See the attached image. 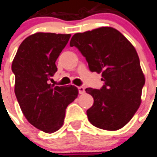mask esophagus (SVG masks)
<instances>
[{
	"instance_id": "34e87169",
	"label": "esophagus",
	"mask_w": 157,
	"mask_h": 157,
	"mask_svg": "<svg viewBox=\"0 0 157 157\" xmlns=\"http://www.w3.org/2000/svg\"><path fill=\"white\" fill-rule=\"evenodd\" d=\"M78 93H79V94H84V92H85V89H84L83 86L78 87Z\"/></svg>"
}]
</instances>
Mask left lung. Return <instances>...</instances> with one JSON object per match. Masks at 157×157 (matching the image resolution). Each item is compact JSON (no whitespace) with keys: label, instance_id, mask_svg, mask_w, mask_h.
Here are the masks:
<instances>
[{"label":"left lung","instance_id":"8db88e82","mask_svg":"<svg viewBox=\"0 0 157 157\" xmlns=\"http://www.w3.org/2000/svg\"><path fill=\"white\" fill-rule=\"evenodd\" d=\"M70 46L78 49L90 70L101 73L104 81L100 90H85L94 98V104L87 110L89 121L101 129L122 128L140 107L145 83L136 50L119 31L111 27L77 33Z\"/></svg>","mask_w":157,"mask_h":157}]
</instances>
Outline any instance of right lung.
<instances>
[{
  "instance_id": "right-lung-1",
  "label": "right lung",
  "mask_w": 157,
  "mask_h": 157,
  "mask_svg": "<svg viewBox=\"0 0 157 157\" xmlns=\"http://www.w3.org/2000/svg\"><path fill=\"white\" fill-rule=\"evenodd\" d=\"M71 34L36 33L21 43L12 64L15 94L23 115L33 126L53 133L63 126L66 108L78 97L75 86H54L56 61Z\"/></svg>"
}]
</instances>
